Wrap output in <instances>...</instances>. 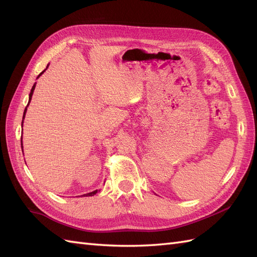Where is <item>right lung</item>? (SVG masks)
I'll return each instance as SVG.
<instances>
[{"label": "right lung", "mask_w": 257, "mask_h": 257, "mask_svg": "<svg viewBox=\"0 0 257 257\" xmlns=\"http://www.w3.org/2000/svg\"><path fill=\"white\" fill-rule=\"evenodd\" d=\"M46 71V69H45ZM45 71H43L40 75H38V77H40ZM34 89H35V84L33 85L32 87V90H31V93H30V97H29V103L31 102V98H32V95H33V92H34ZM29 103H28V105H29ZM28 105H27V107H28ZM27 107H26V109H25V112H23V119H25V114H26V112H27ZM22 123H23V120H22ZM21 147H22V142H21ZM97 193V191H93V192H91V193H88V194H85V196H93L94 195V194H96Z\"/></svg>", "instance_id": "1"}]
</instances>
